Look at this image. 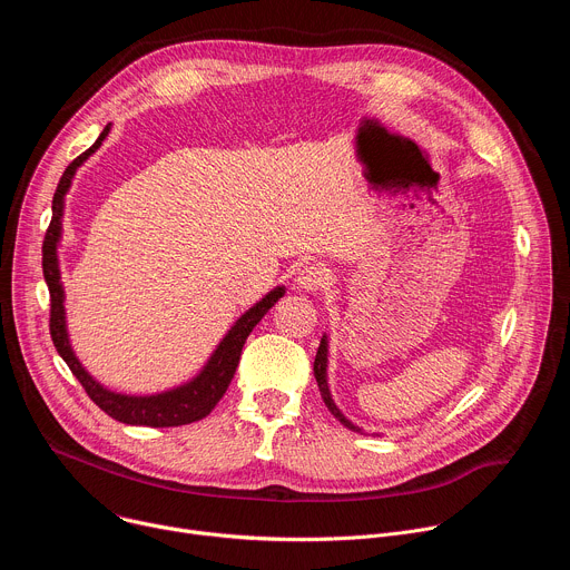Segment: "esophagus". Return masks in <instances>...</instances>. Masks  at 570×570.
Returning <instances> with one entry per match:
<instances>
[{
  "label": "esophagus",
  "instance_id": "esophagus-1",
  "mask_svg": "<svg viewBox=\"0 0 570 570\" xmlns=\"http://www.w3.org/2000/svg\"><path fill=\"white\" fill-rule=\"evenodd\" d=\"M330 268L324 264H308L304 266L299 273H297V288H304V291H317L322 288L324 284H330Z\"/></svg>",
  "mask_w": 570,
  "mask_h": 570
}]
</instances>
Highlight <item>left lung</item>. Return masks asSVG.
<instances>
[{"instance_id": "obj_1", "label": "left lung", "mask_w": 570, "mask_h": 570, "mask_svg": "<svg viewBox=\"0 0 570 570\" xmlns=\"http://www.w3.org/2000/svg\"><path fill=\"white\" fill-rule=\"evenodd\" d=\"M313 374H315V381H317V387H320V394H322V401H324V405H327L330 409V413L343 424V426H347L350 431H361L358 426H354L338 409H336V403H334V399H332V394H330V387H327V338L322 336V341H320V347H317V354H315V363H313Z\"/></svg>"}]
</instances>
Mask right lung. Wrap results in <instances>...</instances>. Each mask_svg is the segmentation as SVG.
<instances>
[{"mask_svg":"<svg viewBox=\"0 0 570 570\" xmlns=\"http://www.w3.org/2000/svg\"><path fill=\"white\" fill-rule=\"evenodd\" d=\"M108 130H110V126L104 128L99 139L86 153H80L71 161V165L65 169V174H62V178L56 187V194H53L51 223L47 227L45 243H42V273H45L47 286H49V302H51L49 334H51L53 347L58 350V354L62 356V361L67 363L71 374L78 379L80 385H83L88 396L112 420L130 424V426H150V429L191 424V422H198V420L207 417L214 411V405L220 401V396L225 394V390H227V385H229V381L236 372L243 343H246V338L257 327V322L266 315V311L284 295V288L271 291L257 306H253L248 313H243L236 320V324L229 330V334L223 338V343L218 345V350L214 352V356L209 358L205 370L191 383L180 385L171 392L153 394V396L115 394V392L106 390L104 385H99L83 367H80V363L76 361L71 347H69V341H67L65 308H62V286H60V273H58V259H56V243L60 238L62 200H65V194L71 185V178H73L76 169L83 165V161L101 146Z\"/></svg>","mask_w":570,"mask_h":570,"instance_id":"add662e5","label":"right lung"}]
</instances>
